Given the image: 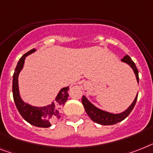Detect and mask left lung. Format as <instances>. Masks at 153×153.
<instances>
[{
    "label": "left lung",
    "mask_w": 153,
    "mask_h": 153,
    "mask_svg": "<svg viewBox=\"0 0 153 153\" xmlns=\"http://www.w3.org/2000/svg\"><path fill=\"white\" fill-rule=\"evenodd\" d=\"M121 61L127 63V65H129L132 68V69L134 70V73L135 74L137 84H138V82H139L138 71H137V67H136L134 62L131 59V57L129 55H126V56H124L123 59H121ZM137 98V96L135 97V98H134V102H132V104L124 112L121 113H118V114H113V113H108V112H106V111L102 110L100 108H97L96 106H94V105L91 104L87 99L85 96H83V98H82V104L84 105V109H85L87 114L89 116V117L94 122L101 125H113L123 120L125 118H127L128 117V115L131 113V112L134 108V105H135Z\"/></svg>",
    "instance_id": "8db88e82"
}]
</instances>
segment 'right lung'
Instances as JSON below:
<instances>
[{
	"mask_svg": "<svg viewBox=\"0 0 153 153\" xmlns=\"http://www.w3.org/2000/svg\"><path fill=\"white\" fill-rule=\"evenodd\" d=\"M36 49H32L26 53L20 58L18 62L12 80V93H13L14 102L16 103V108L19 112L22 118L29 123L38 127H49L53 123L56 122L61 117L62 107L66 102L69 97L68 91L69 87L62 88L55 98V102H51V105L47 106L36 107L32 106L22 100L19 91V81L18 77L20 71L23 68L24 62L26 56L32 54Z\"/></svg>",
	"mask_w": 153,
	"mask_h": 153,
	"instance_id": "1",
	"label": "right lung"
}]
</instances>
